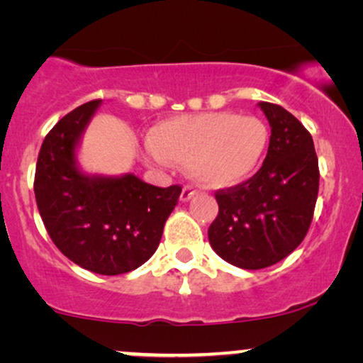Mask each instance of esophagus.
<instances>
[{"label": "esophagus", "mask_w": 363, "mask_h": 363, "mask_svg": "<svg viewBox=\"0 0 363 363\" xmlns=\"http://www.w3.org/2000/svg\"><path fill=\"white\" fill-rule=\"evenodd\" d=\"M195 195H197V191H195L191 186H185V189L182 190V195H180V200L182 202H189L190 199H194Z\"/></svg>", "instance_id": "obj_1"}]
</instances>
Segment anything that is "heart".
<instances>
[{
	"label": "heart",
	"instance_id": "heart-1",
	"mask_svg": "<svg viewBox=\"0 0 363 363\" xmlns=\"http://www.w3.org/2000/svg\"><path fill=\"white\" fill-rule=\"evenodd\" d=\"M268 130L259 118L233 112L182 115L161 121L149 132V164H182L208 189L236 185L262 161Z\"/></svg>",
	"mask_w": 363,
	"mask_h": 363
}]
</instances>
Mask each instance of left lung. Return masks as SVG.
Listing matches in <instances>:
<instances>
[{
    "instance_id": "left-lung-1",
    "label": "left lung",
    "mask_w": 363,
    "mask_h": 363,
    "mask_svg": "<svg viewBox=\"0 0 363 363\" xmlns=\"http://www.w3.org/2000/svg\"><path fill=\"white\" fill-rule=\"evenodd\" d=\"M272 135L262 168L248 182L219 190L208 241L220 258L245 270L275 265L308 234L319 190L313 138L291 112L259 101Z\"/></svg>"
}]
</instances>
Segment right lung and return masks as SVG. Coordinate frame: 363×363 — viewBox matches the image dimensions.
Wrapping results in <instances>:
<instances>
[{"label": "right lung", "instance_id": "right-lung-1", "mask_svg": "<svg viewBox=\"0 0 363 363\" xmlns=\"http://www.w3.org/2000/svg\"><path fill=\"white\" fill-rule=\"evenodd\" d=\"M100 105L93 100L78 106L45 135L33 190L47 233L64 257L93 274L121 275L155 255L182 186L160 189L132 173H84L76 152Z\"/></svg>", "mask_w": 363, "mask_h": 363}]
</instances>
